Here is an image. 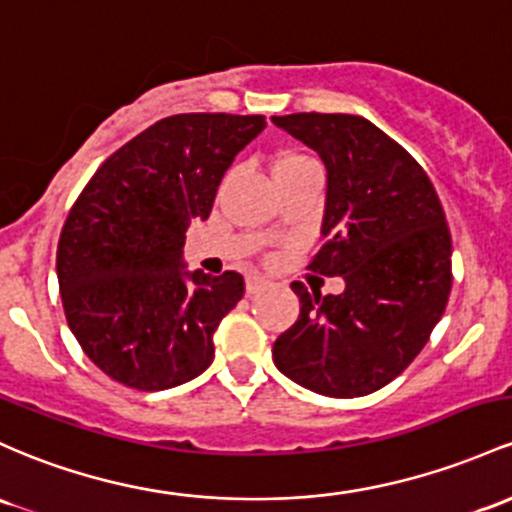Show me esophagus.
Listing matches in <instances>:
<instances>
[{
  "label": "esophagus",
  "mask_w": 512,
  "mask_h": 512,
  "mask_svg": "<svg viewBox=\"0 0 512 512\" xmlns=\"http://www.w3.org/2000/svg\"><path fill=\"white\" fill-rule=\"evenodd\" d=\"M267 286V279H262L260 274H250V277L245 279V289H247V294H260L262 289H265Z\"/></svg>",
  "instance_id": "34e87169"
}]
</instances>
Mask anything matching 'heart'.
Segmentation results:
<instances>
[{
    "mask_svg": "<svg viewBox=\"0 0 512 512\" xmlns=\"http://www.w3.org/2000/svg\"><path fill=\"white\" fill-rule=\"evenodd\" d=\"M306 160V157H301V155H282L277 160V165L274 167H284V165H296V162H303Z\"/></svg>",
    "mask_w": 512,
    "mask_h": 512,
    "instance_id": "obj_1",
    "label": "heart"
}]
</instances>
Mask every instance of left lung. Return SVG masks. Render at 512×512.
<instances>
[{"label": "left lung", "instance_id": "8db88e82", "mask_svg": "<svg viewBox=\"0 0 512 512\" xmlns=\"http://www.w3.org/2000/svg\"><path fill=\"white\" fill-rule=\"evenodd\" d=\"M328 172L308 269L342 277L338 296L291 284L301 313L274 342V364L323 396L379 391L418 357L452 289V238L423 167L372 121L352 114L272 116Z\"/></svg>", "mask_w": 512, "mask_h": 512}]
</instances>
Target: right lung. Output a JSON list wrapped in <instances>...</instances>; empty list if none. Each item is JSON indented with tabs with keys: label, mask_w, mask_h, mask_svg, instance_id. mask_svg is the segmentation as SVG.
Segmentation results:
<instances>
[{
	"label": "right lung",
	"mask_w": 512,
	"mask_h": 512,
	"mask_svg": "<svg viewBox=\"0 0 512 512\" xmlns=\"http://www.w3.org/2000/svg\"><path fill=\"white\" fill-rule=\"evenodd\" d=\"M265 116L177 114L128 140L94 172L60 233L58 284L72 335L111 379L138 391L192 381L213 333L243 299L238 272L184 267L235 155Z\"/></svg>",
	"instance_id": "obj_1"
}]
</instances>
